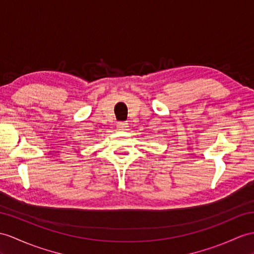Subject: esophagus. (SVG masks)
Instances as JSON below:
<instances>
[{
    "instance_id": "obj_1",
    "label": "esophagus",
    "mask_w": 254,
    "mask_h": 254,
    "mask_svg": "<svg viewBox=\"0 0 254 254\" xmlns=\"http://www.w3.org/2000/svg\"><path fill=\"white\" fill-rule=\"evenodd\" d=\"M127 126V123H119L117 124V129H119V130H126Z\"/></svg>"
}]
</instances>
